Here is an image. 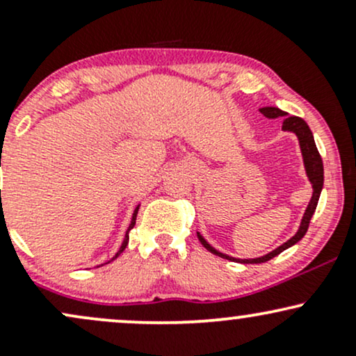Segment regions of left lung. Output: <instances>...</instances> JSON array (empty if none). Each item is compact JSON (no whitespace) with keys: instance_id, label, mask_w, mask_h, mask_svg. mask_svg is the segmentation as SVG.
Listing matches in <instances>:
<instances>
[{"instance_id":"obj_1","label":"left lung","mask_w":356,"mask_h":356,"mask_svg":"<svg viewBox=\"0 0 356 356\" xmlns=\"http://www.w3.org/2000/svg\"><path fill=\"white\" fill-rule=\"evenodd\" d=\"M259 112L263 113V115L266 118L284 117L283 118V127H281V129H283L284 132H293L298 137V142H300V149H301V155H303V164H305L306 175H308V181L313 187V195H312V199H309L308 207H306L303 219H301V224H300V227H298L296 234L293 236V238H289L288 241H286V243L281 244L280 248L273 249L271 252H268V254H264V256L252 257V259H239V257L227 256V254H224V252L218 251L216 248H212L211 244L202 238L201 232H197V238H199V241H201V244L207 249V251H211L212 254L224 257V259L236 261V263H243V264L266 263V261L273 259V257L280 254V252H283L284 249L295 246L298 241H301V238H303V236L306 234V231H308L309 220H312L314 211H316L318 201H320V194H321V189H323V181H325V175H323L321 155H320V152H318L316 144H314L312 130H309L308 124H306L303 118L288 115V113L283 112V110L277 108V107H263V108H259Z\"/></svg>"}]
</instances>
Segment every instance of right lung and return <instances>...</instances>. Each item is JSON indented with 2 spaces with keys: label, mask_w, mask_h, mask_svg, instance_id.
Masks as SVG:
<instances>
[{
  "label": "right lung",
  "mask_w": 356,
  "mask_h": 356,
  "mask_svg": "<svg viewBox=\"0 0 356 356\" xmlns=\"http://www.w3.org/2000/svg\"><path fill=\"white\" fill-rule=\"evenodd\" d=\"M138 207H140V204H138V206L136 207V211H134V214H132V220H130V226H129V229H127V232H125V238H124V243H122V246H120V249H118V251H117V254H115V256H113V257H112V259H110V261H113V259H115V257H118V254H120V252H122V251H124V249L127 248V244H129V231H130V229H132V227H134V226H136V219H137V212H138ZM110 261H108V263H110Z\"/></svg>",
  "instance_id": "1"
}]
</instances>
